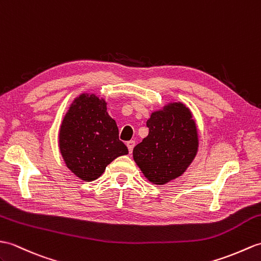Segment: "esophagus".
<instances>
[{"mask_svg":"<svg viewBox=\"0 0 261 261\" xmlns=\"http://www.w3.org/2000/svg\"><path fill=\"white\" fill-rule=\"evenodd\" d=\"M135 145H136V141H133V140H130V141L126 142V147H128L130 153L132 152V150H133V148H135Z\"/></svg>","mask_w":261,"mask_h":261,"instance_id":"1","label":"esophagus"}]
</instances>
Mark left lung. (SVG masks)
I'll return each mask as SVG.
<instances>
[{
    "label": "left lung",
    "mask_w": 261,
    "mask_h": 261,
    "mask_svg": "<svg viewBox=\"0 0 261 261\" xmlns=\"http://www.w3.org/2000/svg\"><path fill=\"white\" fill-rule=\"evenodd\" d=\"M149 135L133 148V159L150 182L165 185L180 177L198 152L195 120L184 103L172 102L147 121Z\"/></svg>",
    "instance_id": "obj_1"
}]
</instances>
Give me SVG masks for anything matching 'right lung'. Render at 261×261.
Returning <instances> with one entry per match:
<instances>
[{"label": "right lung", "instance_id": "right-lung-1", "mask_svg": "<svg viewBox=\"0 0 261 261\" xmlns=\"http://www.w3.org/2000/svg\"><path fill=\"white\" fill-rule=\"evenodd\" d=\"M59 145L66 167L84 181L98 179L109 163L129 153L105 99L87 93L77 96L64 116Z\"/></svg>", "mask_w": 261, "mask_h": 261}]
</instances>
